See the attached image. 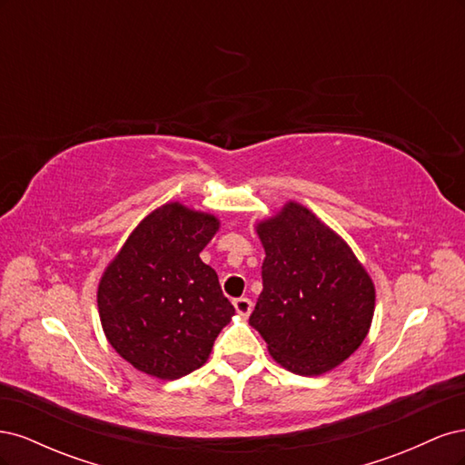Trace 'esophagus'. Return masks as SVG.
Wrapping results in <instances>:
<instances>
[{
	"label": "esophagus",
	"mask_w": 465,
	"mask_h": 465,
	"mask_svg": "<svg viewBox=\"0 0 465 465\" xmlns=\"http://www.w3.org/2000/svg\"><path fill=\"white\" fill-rule=\"evenodd\" d=\"M234 308H236V312L241 314V316H250V312H252V301L250 299H246V297H241V299H234Z\"/></svg>",
	"instance_id": "1"
}]
</instances>
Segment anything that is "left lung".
Masks as SVG:
<instances>
[{"label":"left lung","instance_id":"left-lung-1","mask_svg":"<svg viewBox=\"0 0 465 465\" xmlns=\"http://www.w3.org/2000/svg\"><path fill=\"white\" fill-rule=\"evenodd\" d=\"M256 232L265 250L263 291L250 326L281 367L301 376L330 372L371 330V275L343 238L297 202L260 221Z\"/></svg>","mask_w":465,"mask_h":465}]
</instances>
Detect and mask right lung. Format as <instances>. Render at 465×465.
I'll return each instance as SVG.
<instances>
[{
    "label": "right lung",
    "mask_w": 465,
    "mask_h": 465,
    "mask_svg": "<svg viewBox=\"0 0 465 465\" xmlns=\"http://www.w3.org/2000/svg\"><path fill=\"white\" fill-rule=\"evenodd\" d=\"M219 219L178 202L154 209L108 263L96 302L106 340L137 371L176 380L209 359L234 316L200 252Z\"/></svg>",
    "instance_id": "right-lung-1"
}]
</instances>
